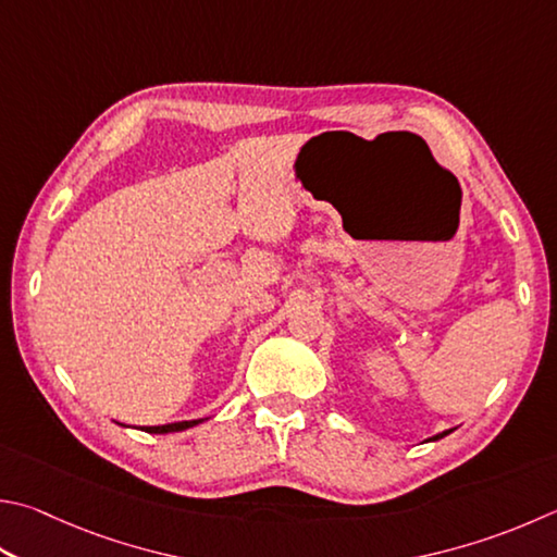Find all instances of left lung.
Wrapping results in <instances>:
<instances>
[{
  "instance_id": "left-lung-1",
  "label": "left lung",
  "mask_w": 557,
  "mask_h": 557,
  "mask_svg": "<svg viewBox=\"0 0 557 557\" xmlns=\"http://www.w3.org/2000/svg\"><path fill=\"white\" fill-rule=\"evenodd\" d=\"M455 429H448V431H443V433H436V436H431L429 441H438V438H443V436H448V433H453Z\"/></svg>"
}]
</instances>
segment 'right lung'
I'll list each match as a JSON object with an SVG mask.
<instances>
[{"mask_svg": "<svg viewBox=\"0 0 557 557\" xmlns=\"http://www.w3.org/2000/svg\"><path fill=\"white\" fill-rule=\"evenodd\" d=\"M207 421V419H191V421H175V423H163V426H144L146 433H177V431H187L197 423Z\"/></svg>", "mask_w": 557, "mask_h": 557, "instance_id": "1", "label": "right lung"}]
</instances>
